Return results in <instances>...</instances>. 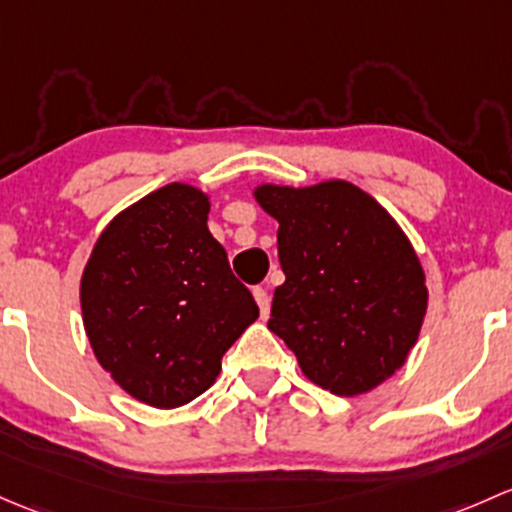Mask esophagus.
Masks as SVG:
<instances>
[{
    "label": "esophagus",
    "mask_w": 512,
    "mask_h": 512,
    "mask_svg": "<svg viewBox=\"0 0 512 512\" xmlns=\"http://www.w3.org/2000/svg\"><path fill=\"white\" fill-rule=\"evenodd\" d=\"M254 298H256V303H258V310H261V318H268V308H271V298H268L266 288L256 286V288H254Z\"/></svg>",
    "instance_id": "34e87169"
}]
</instances>
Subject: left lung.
<instances>
[{"instance_id": "8db88e82", "label": "left lung", "mask_w": 512, "mask_h": 512, "mask_svg": "<svg viewBox=\"0 0 512 512\" xmlns=\"http://www.w3.org/2000/svg\"><path fill=\"white\" fill-rule=\"evenodd\" d=\"M256 199L278 219L286 273L268 330L318 387L370 392L404 365L424 323L429 293L412 244L370 194L342 179L263 184Z\"/></svg>"}]
</instances>
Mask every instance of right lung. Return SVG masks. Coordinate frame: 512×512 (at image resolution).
<instances>
[{
  "label": "right lung",
  "instance_id": "right-lung-1",
  "mask_svg": "<svg viewBox=\"0 0 512 512\" xmlns=\"http://www.w3.org/2000/svg\"><path fill=\"white\" fill-rule=\"evenodd\" d=\"M207 214L199 189L160 187L110 221L81 278L83 325L98 362L157 409L207 392L224 352L258 318Z\"/></svg>",
  "mask_w": 512,
  "mask_h": 512
}]
</instances>
